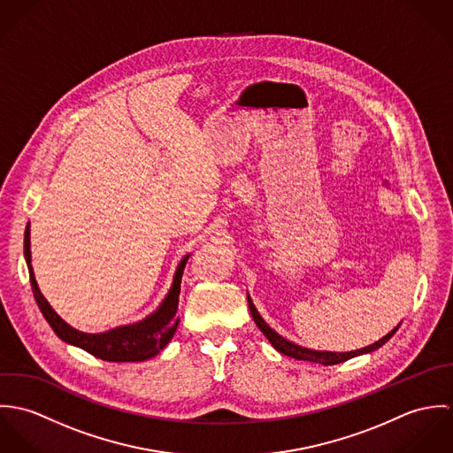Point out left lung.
Returning a JSON list of instances; mask_svg holds the SVG:
<instances>
[{
  "label": "left lung",
  "mask_w": 453,
  "mask_h": 453,
  "mask_svg": "<svg viewBox=\"0 0 453 453\" xmlns=\"http://www.w3.org/2000/svg\"><path fill=\"white\" fill-rule=\"evenodd\" d=\"M248 303H250V311H251V316L255 319V323L259 327V331L268 338V342L273 345V349L284 356H289L293 359H298V361H309V363H319L324 366H331V365H338V363H343L347 359H352V357H357V356H363V354H370L377 349H380L386 342H388L394 333L397 331V327L401 326V323L397 324L392 331H388L386 336H382L379 342L368 345V347H363V349H357V350H350V352H329V350H314V349H307V347H302L298 343H293L289 340H286L284 336H280L277 331H273L268 324L263 321V318L259 316L251 296L248 295Z\"/></svg>",
  "instance_id": "obj_1"
}]
</instances>
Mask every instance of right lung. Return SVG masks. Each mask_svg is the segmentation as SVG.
<instances>
[{"instance_id":"1","label":"right lung","mask_w":453,"mask_h":453,"mask_svg":"<svg viewBox=\"0 0 453 453\" xmlns=\"http://www.w3.org/2000/svg\"><path fill=\"white\" fill-rule=\"evenodd\" d=\"M24 258L29 270V280L33 288L35 300L47 319L54 333L69 345L80 347L87 350L88 354L111 363H135V361H146L150 357H155L174 336L180 319L176 316L178 303H180V293H181V277L183 270L187 266V261L190 255L183 257L180 261L171 289L167 291L162 303L153 311L150 316L137 323L117 326L113 329L103 331V333H85L65 323V319L50 307L47 298L42 295L35 270L31 265V230L29 223L26 226L24 234Z\"/></svg>"}]
</instances>
